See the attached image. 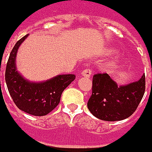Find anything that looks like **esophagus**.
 <instances>
[{"label":"esophagus","mask_w":152,"mask_h":152,"mask_svg":"<svg viewBox=\"0 0 152 152\" xmlns=\"http://www.w3.org/2000/svg\"><path fill=\"white\" fill-rule=\"evenodd\" d=\"M92 73V71H91V68H85V70H83L81 72V75L84 76V77H86V78H90Z\"/></svg>","instance_id":"34e87169"}]
</instances>
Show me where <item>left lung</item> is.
<instances>
[{"label":"left lung","mask_w":152,"mask_h":152,"mask_svg":"<svg viewBox=\"0 0 152 152\" xmlns=\"http://www.w3.org/2000/svg\"><path fill=\"white\" fill-rule=\"evenodd\" d=\"M145 91V76L124 86L118 85L107 73L93 76L92 94L87 107L96 118L104 121H119L135 112Z\"/></svg>","instance_id":"obj_1"}]
</instances>
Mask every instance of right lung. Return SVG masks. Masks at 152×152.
I'll return each instance as SVG.
<instances>
[{
	"label": "right lung",
	"mask_w": 152,
	"mask_h": 152,
	"mask_svg": "<svg viewBox=\"0 0 152 152\" xmlns=\"http://www.w3.org/2000/svg\"><path fill=\"white\" fill-rule=\"evenodd\" d=\"M28 34L20 39L10 53L5 79L9 94L20 110L34 116H45L57 107L62 91L75 79L74 74H62L45 82L33 83L16 70L15 59L18 47Z\"/></svg>",
	"instance_id": "obj_1"
}]
</instances>
